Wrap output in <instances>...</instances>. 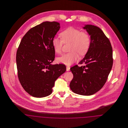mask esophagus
Returning <instances> with one entry per match:
<instances>
[{
	"label": "esophagus",
	"mask_w": 128,
	"mask_h": 128,
	"mask_svg": "<svg viewBox=\"0 0 128 128\" xmlns=\"http://www.w3.org/2000/svg\"><path fill=\"white\" fill-rule=\"evenodd\" d=\"M70 70V67H69V66H67L66 67V70L67 71H69Z\"/></svg>",
	"instance_id": "1"
}]
</instances>
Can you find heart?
<instances>
[{
	"label": "heart",
	"instance_id": "obj_1",
	"mask_svg": "<svg viewBox=\"0 0 128 128\" xmlns=\"http://www.w3.org/2000/svg\"><path fill=\"white\" fill-rule=\"evenodd\" d=\"M60 35L61 39L55 37L52 40V46L55 52L60 54L63 44L68 43H70L69 46V51L70 52L58 58L56 60L58 63L70 65L78 59V53L84 55L90 48L91 38L86 32L73 27H69L63 30Z\"/></svg>",
	"mask_w": 128,
	"mask_h": 128
}]
</instances>
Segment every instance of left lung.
Here are the masks:
<instances>
[{"label": "left lung", "mask_w": 128, "mask_h": 128, "mask_svg": "<svg viewBox=\"0 0 128 128\" xmlns=\"http://www.w3.org/2000/svg\"><path fill=\"white\" fill-rule=\"evenodd\" d=\"M83 28L90 36L91 44L84 58L79 62L84 65L70 68L73 78L70 86L75 94L91 96L99 91L106 82L113 65L112 48L100 28L89 24Z\"/></svg>", "instance_id": "obj_1"}]
</instances>
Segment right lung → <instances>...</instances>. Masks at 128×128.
<instances>
[{"instance_id": "obj_1", "label": "right lung", "mask_w": 128, "mask_h": 128, "mask_svg": "<svg viewBox=\"0 0 128 128\" xmlns=\"http://www.w3.org/2000/svg\"><path fill=\"white\" fill-rule=\"evenodd\" d=\"M60 27L58 22H43L28 30L20 44L16 53L18 80L32 96L51 94L55 81L66 70L64 64H51L55 56L52 40Z\"/></svg>"}]
</instances>
